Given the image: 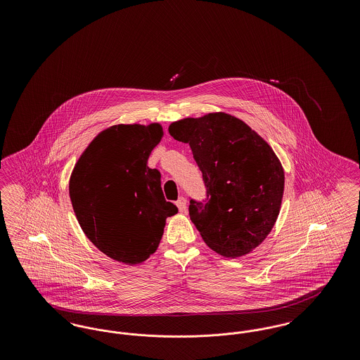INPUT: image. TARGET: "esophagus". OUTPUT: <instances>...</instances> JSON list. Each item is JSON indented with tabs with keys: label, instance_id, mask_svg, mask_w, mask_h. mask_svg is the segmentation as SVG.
Here are the masks:
<instances>
[{
	"label": "esophagus",
	"instance_id": "34e87169",
	"mask_svg": "<svg viewBox=\"0 0 360 360\" xmlns=\"http://www.w3.org/2000/svg\"><path fill=\"white\" fill-rule=\"evenodd\" d=\"M176 206H178V209H179L181 213H185L186 209H188V201H186L184 197H181V198H178V201H176Z\"/></svg>",
	"mask_w": 360,
	"mask_h": 360
}]
</instances>
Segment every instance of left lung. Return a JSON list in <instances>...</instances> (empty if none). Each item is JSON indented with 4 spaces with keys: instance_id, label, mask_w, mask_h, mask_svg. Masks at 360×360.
I'll return each instance as SVG.
<instances>
[{
    "instance_id": "obj_1",
    "label": "left lung",
    "mask_w": 360,
    "mask_h": 360,
    "mask_svg": "<svg viewBox=\"0 0 360 360\" xmlns=\"http://www.w3.org/2000/svg\"><path fill=\"white\" fill-rule=\"evenodd\" d=\"M175 140L188 143L202 172L205 200L190 198V220L217 254L238 257L267 238L279 214L285 174L271 147L245 122L209 113L175 121Z\"/></svg>"
}]
</instances>
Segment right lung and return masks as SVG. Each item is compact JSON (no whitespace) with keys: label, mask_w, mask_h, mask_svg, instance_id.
I'll list each match as a JSON object with an SVG mask.
<instances>
[{"label":"right lung","mask_w":360,"mask_h":360,"mask_svg":"<svg viewBox=\"0 0 360 360\" xmlns=\"http://www.w3.org/2000/svg\"><path fill=\"white\" fill-rule=\"evenodd\" d=\"M162 136L159 124L110 127L89 144L70 178L71 204L86 236L125 264L153 255L166 219L178 212L165 200L159 170L147 166Z\"/></svg>","instance_id":"1"}]
</instances>
